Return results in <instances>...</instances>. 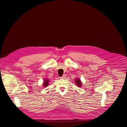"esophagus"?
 Here are the masks:
<instances>
[{"instance_id":"1","label":"esophagus","mask_w":127,"mask_h":127,"mask_svg":"<svg viewBox=\"0 0 127 127\" xmlns=\"http://www.w3.org/2000/svg\"><path fill=\"white\" fill-rule=\"evenodd\" d=\"M65 78H66V75H64L62 77H61L60 78H61V79H64Z\"/></svg>"}]
</instances>
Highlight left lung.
Here are the masks:
<instances>
[{"instance_id": "obj_1", "label": "left lung", "mask_w": 127, "mask_h": 127, "mask_svg": "<svg viewBox=\"0 0 127 127\" xmlns=\"http://www.w3.org/2000/svg\"><path fill=\"white\" fill-rule=\"evenodd\" d=\"M75 82L79 88H81L82 86V82L81 80L79 78H76L75 79Z\"/></svg>"}]
</instances>
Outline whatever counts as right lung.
<instances>
[{"instance_id":"obj_1","label":"right lung","mask_w":127,"mask_h":127,"mask_svg":"<svg viewBox=\"0 0 127 127\" xmlns=\"http://www.w3.org/2000/svg\"><path fill=\"white\" fill-rule=\"evenodd\" d=\"M49 82H50V80L49 79H48L47 78H45L44 80V82H43V87L45 88V87H46L48 85V84L49 83Z\"/></svg>"}]
</instances>
